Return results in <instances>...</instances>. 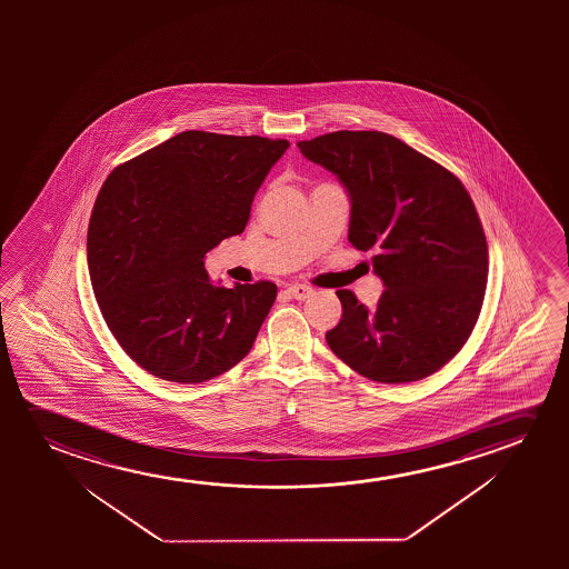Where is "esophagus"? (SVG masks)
I'll use <instances>...</instances> for the list:
<instances>
[{"instance_id":"esophagus-1","label":"esophagus","mask_w":569,"mask_h":569,"mask_svg":"<svg viewBox=\"0 0 569 569\" xmlns=\"http://www.w3.org/2000/svg\"><path fill=\"white\" fill-rule=\"evenodd\" d=\"M289 297H293V299H299V301H305L307 297L312 296V289L309 286H301V283H293V286H289L288 289Z\"/></svg>"}]
</instances>
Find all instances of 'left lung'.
<instances>
[{"label":"left lung","instance_id":"obj_1","mask_svg":"<svg viewBox=\"0 0 569 569\" xmlns=\"http://www.w3.org/2000/svg\"><path fill=\"white\" fill-rule=\"evenodd\" d=\"M350 196L348 241L375 250L382 280L373 311L338 289L342 319L327 342L377 382L426 379L467 343L482 309L488 242L475 203L451 171L390 133H325L297 143Z\"/></svg>","mask_w":569,"mask_h":569}]
</instances>
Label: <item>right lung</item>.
I'll use <instances>...</instances> for the list:
<instances>
[{
	"instance_id": "add662e5",
	"label": "right lung",
	"mask_w": 569,
	"mask_h": 569,
	"mask_svg": "<svg viewBox=\"0 0 569 569\" xmlns=\"http://www.w3.org/2000/svg\"><path fill=\"white\" fill-rule=\"evenodd\" d=\"M288 140L188 130L117 167L97 196L87 264L102 319L148 373L196 385L237 366L278 288L211 283L203 258L244 231Z\"/></svg>"
}]
</instances>
